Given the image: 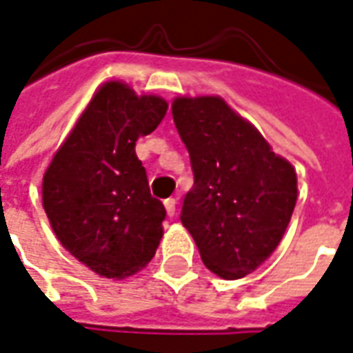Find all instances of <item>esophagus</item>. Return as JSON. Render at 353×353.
<instances>
[{"mask_svg":"<svg viewBox=\"0 0 353 353\" xmlns=\"http://www.w3.org/2000/svg\"><path fill=\"white\" fill-rule=\"evenodd\" d=\"M164 207H166L168 216H174V214H176L177 201H176V199H174V196H170V199H166V201H164Z\"/></svg>","mask_w":353,"mask_h":353,"instance_id":"1","label":"esophagus"}]
</instances>
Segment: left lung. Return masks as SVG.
Here are the masks:
<instances>
[{
    "label": "left lung",
    "instance_id": "1",
    "mask_svg": "<svg viewBox=\"0 0 353 353\" xmlns=\"http://www.w3.org/2000/svg\"><path fill=\"white\" fill-rule=\"evenodd\" d=\"M172 116L195 179L181 222L208 270L243 278L286 232L297 201L296 170L218 96L176 98Z\"/></svg>",
    "mask_w": 353,
    "mask_h": 353
}]
</instances>
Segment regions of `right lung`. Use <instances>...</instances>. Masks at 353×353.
I'll return each mask as SVG.
<instances>
[{"instance_id":"add662e5","label":"right lung","mask_w":353,"mask_h":353,"mask_svg":"<svg viewBox=\"0 0 353 353\" xmlns=\"http://www.w3.org/2000/svg\"><path fill=\"white\" fill-rule=\"evenodd\" d=\"M166 110L160 96H137L110 81L46 170L42 203L59 243L100 276L135 274L162 239L166 208L150 195L135 143L160 125Z\"/></svg>"}]
</instances>
